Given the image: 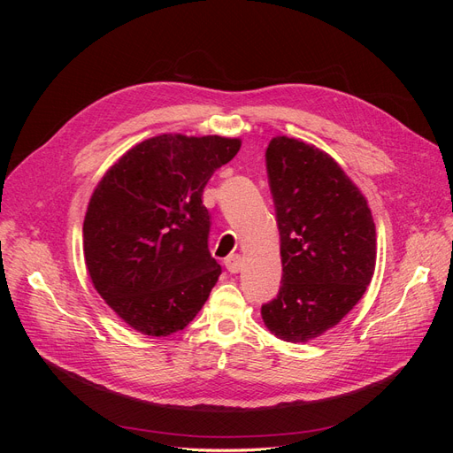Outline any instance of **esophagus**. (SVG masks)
Segmentation results:
<instances>
[{
	"label": "esophagus",
	"instance_id": "34e87169",
	"mask_svg": "<svg viewBox=\"0 0 453 453\" xmlns=\"http://www.w3.org/2000/svg\"><path fill=\"white\" fill-rule=\"evenodd\" d=\"M225 266L230 273H238L242 270V257L240 255H230L225 258Z\"/></svg>",
	"mask_w": 453,
	"mask_h": 453
}]
</instances>
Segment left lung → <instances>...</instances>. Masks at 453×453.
Returning a JSON list of instances; mask_svg holds the SVG:
<instances>
[{
  "label": "left lung",
  "mask_w": 453,
  "mask_h": 453,
  "mask_svg": "<svg viewBox=\"0 0 453 453\" xmlns=\"http://www.w3.org/2000/svg\"><path fill=\"white\" fill-rule=\"evenodd\" d=\"M281 287L260 315L285 342L321 336L359 303L376 266V226L361 190L318 147L278 135L266 149Z\"/></svg>",
  "instance_id": "obj_1"
}]
</instances>
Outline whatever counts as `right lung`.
I'll return each instance as SVG.
<instances>
[{
  "label": "right lung",
  "instance_id": "add662e5",
  "mask_svg": "<svg viewBox=\"0 0 453 453\" xmlns=\"http://www.w3.org/2000/svg\"><path fill=\"white\" fill-rule=\"evenodd\" d=\"M242 142L162 134L122 155L94 188L83 251L96 291L147 336H170L195 319L221 265L208 250L203 187Z\"/></svg>",
  "mask_w": 453,
  "mask_h": 453
}]
</instances>
